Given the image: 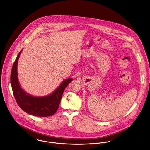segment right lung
<instances>
[{
    "mask_svg": "<svg viewBox=\"0 0 150 150\" xmlns=\"http://www.w3.org/2000/svg\"><path fill=\"white\" fill-rule=\"evenodd\" d=\"M22 50L23 49L13 63L11 74V86L16 102L20 108L28 114L41 117L54 115L58 109L63 92L73 79H65L56 90L46 96H34L27 93L20 86L17 74L18 61Z\"/></svg>",
    "mask_w": 150,
    "mask_h": 150,
    "instance_id": "add662e5",
    "label": "right lung"
}]
</instances>
